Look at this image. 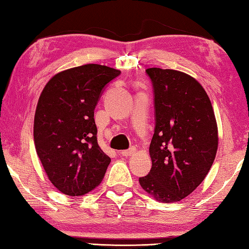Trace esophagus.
Listing matches in <instances>:
<instances>
[{
    "label": "esophagus",
    "mask_w": 249,
    "mask_h": 249,
    "mask_svg": "<svg viewBox=\"0 0 249 249\" xmlns=\"http://www.w3.org/2000/svg\"><path fill=\"white\" fill-rule=\"evenodd\" d=\"M135 151H136V148H135V147H131L129 150H124V151H121L120 154L122 155V157H125V158H127V157H130L131 154H134V153H135Z\"/></svg>",
    "instance_id": "esophagus-1"
}]
</instances>
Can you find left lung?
<instances>
[{
	"label": "left lung",
	"instance_id": "obj_1",
	"mask_svg": "<svg viewBox=\"0 0 249 249\" xmlns=\"http://www.w3.org/2000/svg\"><path fill=\"white\" fill-rule=\"evenodd\" d=\"M145 73L153 87L155 127L149 149L152 167L139 183L160 202H178L201 184L216 158L215 113L194 77L160 68Z\"/></svg>",
	"mask_w": 249,
	"mask_h": 249
}]
</instances>
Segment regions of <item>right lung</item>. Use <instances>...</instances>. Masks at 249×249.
<instances>
[{
    "label": "right lung",
    "instance_id": "add662e5",
    "mask_svg": "<svg viewBox=\"0 0 249 249\" xmlns=\"http://www.w3.org/2000/svg\"><path fill=\"white\" fill-rule=\"evenodd\" d=\"M120 74L95 63L72 68L53 76L38 98L36 153L48 179L66 196H83L105 177L111 159L97 141L94 111L106 86Z\"/></svg>",
    "mask_w": 249,
    "mask_h": 249
}]
</instances>
